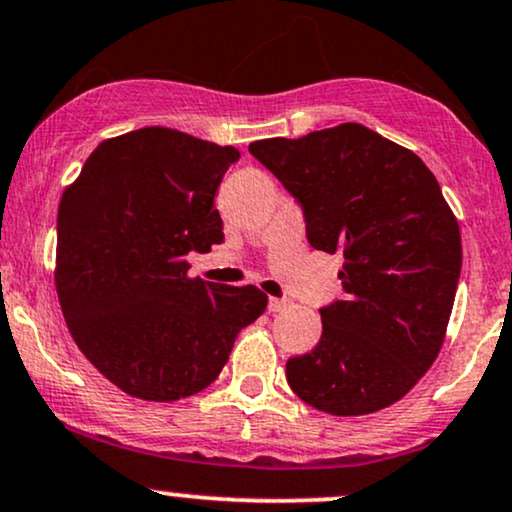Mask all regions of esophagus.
<instances>
[{
	"label": "esophagus",
	"mask_w": 512,
	"mask_h": 512,
	"mask_svg": "<svg viewBox=\"0 0 512 512\" xmlns=\"http://www.w3.org/2000/svg\"><path fill=\"white\" fill-rule=\"evenodd\" d=\"M286 305H288V303H286V300H283V298H269L267 310H269V312H281Z\"/></svg>",
	"instance_id": "esophagus-1"
}]
</instances>
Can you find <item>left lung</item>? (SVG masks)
Instances as JSON below:
<instances>
[{
	"label": "left lung",
	"mask_w": 512,
	"mask_h": 512,
	"mask_svg": "<svg viewBox=\"0 0 512 512\" xmlns=\"http://www.w3.org/2000/svg\"><path fill=\"white\" fill-rule=\"evenodd\" d=\"M315 250L343 252V300L319 310L322 338L286 362L295 396L329 415L389 408L432 367L463 264L460 229L432 171L362 123L257 140Z\"/></svg>",
	"instance_id": "left-lung-1"
}]
</instances>
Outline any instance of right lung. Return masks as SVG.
<instances>
[{"label": "right lung", "mask_w": 512, "mask_h": 512, "mask_svg": "<svg viewBox=\"0 0 512 512\" xmlns=\"http://www.w3.org/2000/svg\"><path fill=\"white\" fill-rule=\"evenodd\" d=\"M236 147L164 126L104 140L64 190L57 293L73 341L128 396L188 398L229 360L267 295L188 276L224 243L214 195Z\"/></svg>", "instance_id": "1"}]
</instances>
